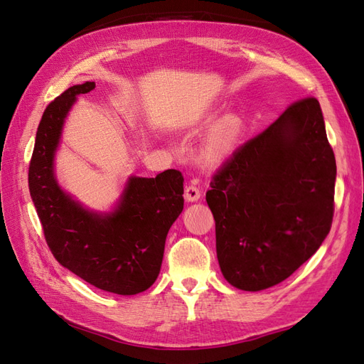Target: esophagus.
<instances>
[{
	"instance_id": "34e87169",
	"label": "esophagus",
	"mask_w": 364,
	"mask_h": 364,
	"mask_svg": "<svg viewBox=\"0 0 364 364\" xmlns=\"http://www.w3.org/2000/svg\"><path fill=\"white\" fill-rule=\"evenodd\" d=\"M183 196H185V200L186 202H197V200L200 199L202 191H200V188L196 183H191V185H188L185 188V194Z\"/></svg>"
}]
</instances>
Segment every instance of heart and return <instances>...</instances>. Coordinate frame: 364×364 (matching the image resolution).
Wrapping results in <instances>:
<instances>
[{"mask_svg": "<svg viewBox=\"0 0 364 364\" xmlns=\"http://www.w3.org/2000/svg\"><path fill=\"white\" fill-rule=\"evenodd\" d=\"M215 119V114H209L203 118L202 124H211ZM241 134V119L237 115H226L220 118L209 132L205 141L202 153L209 162H217L228 156L235 147Z\"/></svg>", "mask_w": 364, "mask_h": 364, "instance_id": "obj_1", "label": "heart"}]
</instances>
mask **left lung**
<instances>
[{
  "instance_id": "8db88e82",
  "label": "left lung",
  "mask_w": 364,
  "mask_h": 364,
  "mask_svg": "<svg viewBox=\"0 0 364 364\" xmlns=\"http://www.w3.org/2000/svg\"><path fill=\"white\" fill-rule=\"evenodd\" d=\"M336 158L314 97L238 147L209 183L225 279L259 291L287 279L321 247L334 215Z\"/></svg>"
}]
</instances>
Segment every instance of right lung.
Listing matches in <instances>:
<instances>
[{
    "label": "right lung",
    "instance_id": "right-lung-1",
    "mask_svg": "<svg viewBox=\"0 0 364 364\" xmlns=\"http://www.w3.org/2000/svg\"><path fill=\"white\" fill-rule=\"evenodd\" d=\"M94 82L74 85L47 106L28 167V188L47 245L63 267L94 287L136 294L156 281L168 229L183 209V176L129 178L112 213L98 214L65 193L54 176V153L77 95Z\"/></svg>",
    "mask_w": 364,
    "mask_h": 364
}]
</instances>
